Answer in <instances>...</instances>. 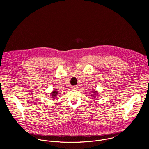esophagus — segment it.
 Wrapping results in <instances>:
<instances>
[{
    "mask_svg": "<svg viewBox=\"0 0 149 149\" xmlns=\"http://www.w3.org/2000/svg\"><path fill=\"white\" fill-rule=\"evenodd\" d=\"M78 88H79V86L77 85H74V86H72L73 89H77Z\"/></svg>",
    "mask_w": 149,
    "mask_h": 149,
    "instance_id": "esophagus-1",
    "label": "esophagus"
}]
</instances>
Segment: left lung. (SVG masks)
I'll return each instance as SVG.
<instances>
[{
	"label": "left lung",
	"instance_id": "obj_1",
	"mask_svg": "<svg viewBox=\"0 0 149 149\" xmlns=\"http://www.w3.org/2000/svg\"><path fill=\"white\" fill-rule=\"evenodd\" d=\"M92 92H93L92 93H93V95H91V96H92V97L95 98V97H96V96H99V94H98V92H97V91L94 90L93 91H92Z\"/></svg>",
	"mask_w": 149,
	"mask_h": 149
}]
</instances>
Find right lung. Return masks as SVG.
Wrapping results in <instances>:
<instances>
[{
  "mask_svg": "<svg viewBox=\"0 0 149 149\" xmlns=\"http://www.w3.org/2000/svg\"><path fill=\"white\" fill-rule=\"evenodd\" d=\"M58 91L56 90V89H53L52 91V92H51V93H50V96L52 99H56V97L58 95Z\"/></svg>",
  "mask_w": 149,
  "mask_h": 149,
  "instance_id": "add662e5",
  "label": "right lung"
}]
</instances>
